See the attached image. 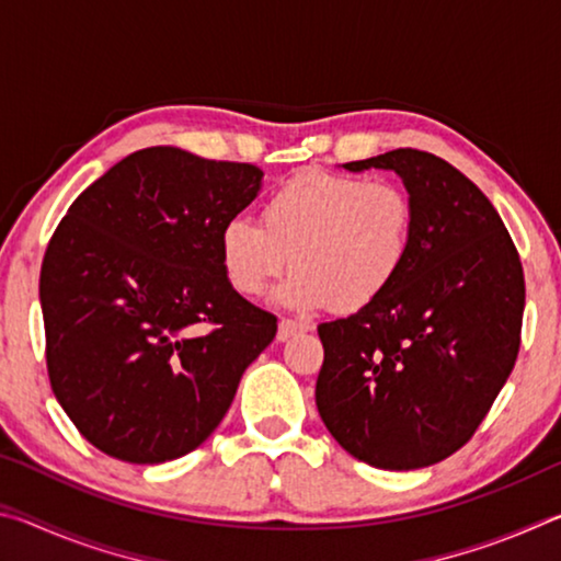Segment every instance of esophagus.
I'll use <instances>...</instances> for the list:
<instances>
[{"mask_svg":"<svg viewBox=\"0 0 561 561\" xmlns=\"http://www.w3.org/2000/svg\"><path fill=\"white\" fill-rule=\"evenodd\" d=\"M304 331H311L309 321H291V319H282L279 329H277V341H287L297 334H304Z\"/></svg>","mask_w":561,"mask_h":561,"instance_id":"34e87169","label":"esophagus"}]
</instances>
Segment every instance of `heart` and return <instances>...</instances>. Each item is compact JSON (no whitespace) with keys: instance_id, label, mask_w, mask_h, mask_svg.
Listing matches in <instances>:
<instances>
[{"instance_id":"b5f03b06","label":"heart","mask_w":561,"mask_h":561,"mask_svg":"<svg viewBox=\"0 0 561 561\" xmlns=\"http://www.w3.org/2000/svg\"><path fill=\"white\" fill-rule=\"evenodd\" d=\"M411 244L413 203L401 185L309 170L264 201L262 225H222L220 262L237 294L260 297L291 257L297 270L277 289L279 304L358 311L391 289Z\"/></svg>"}]
</instances>
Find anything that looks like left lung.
Returning a JSON list of instances; mask_svg holds the SVG:
<instances>
[{"label":"left lung","instance_id":"obj_1","mask_svg":"<svg viewBox=\"0 0 561 561\" xmlns=\"http://www.w3.org/2000/svg\"><path fill=\"white\" fill-rule=\"evenodd\" d=\"M344 168L401 175L413 244L381 299L319 324L317 408L354 458L428 468L472 438L515 368L522 262L492 203L443 158L398 148Z\"/></svg>","mask_w":561,"mask_h":561}]
</instances>
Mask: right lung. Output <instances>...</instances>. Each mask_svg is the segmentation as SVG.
Here are the masks:
<instances>
[{"label":"right lung","mask_w":561,"mask_h":561,"mask_svg":"<svg viewBox=\"0 0 561 561\" xmlns=\"http://www.w3.org/2000/svg\"><path fill=\"white\" fill-rule=\"evenodd\" d=\"M250 163L138 150L76 197L46 247L39 299L56 401L111 458L156 465L203 445L277 317L242 299L220 230L262 187Z\"/></svg>","instance_id":"add662e5"}]
</instances>
